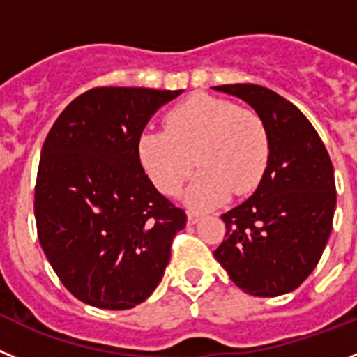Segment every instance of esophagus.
<instances>
[{"label": "esophagus", "mask_w": 357, "mask_h": 357, "mask_svg": "<svg viewBox=\"0 0 357 357\" xmlns=\"http://www.w3.org/2000/svg\"><path fill=\"white\" fill-rule=\"evenodd\" d=\"M186 215H188V224H190V226L192 224H197L202 218V213H199V211H194V210H190Z\"/></svg>", "instance_id": "34e87169"}]
</instances>
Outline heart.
<instances>
[{
	"label": "heart",
	"instance_id": "obj_1",
	"mask_svg": "<svg viewBox=\"0 0 357 357\" xmlns=\"http://www.w3.org/2000/svg\"><path fill=\"white\" fill-rule=\"evenodd\" d=\"M137 155L151 183L165 195H176L199 174L186 192L194 208L222 204L231 192L243 195L258 186L266 160L268 137L259 115L233 101L195 94L165 115V130H146Z\"/></svg>",
	"mask_w": 357,
	"mask_h": 357
}]
</instances>
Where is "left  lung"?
<instances>
[{"instance_id": "left-lung-1", "label": "left lung", "mask_w": 357, "mask_h": 357, "mask_svg": "<svg viewBox=\"0 0 357 357\" xmlns=\"http://www.w3.org/2000/svg\"><path fill=\"white\" fill-rule=\"evenodd\" d=\"M255 108L268 137L258 188L222 215L226 238L213 252L231 281L255 297L294 291L319 263L333 229L335 171L306 115L271 89L213 86Z\"/></svg>"}]
</instances>
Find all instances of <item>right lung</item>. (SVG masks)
Listing matches in <instances>:
<instances>
[{
    "mask_svg": "<svg viewBox=\"0 0 357 357\" xmlns=\"http://www.w3.org/2000/svg\"><path fill=\"white\" fill-rule=\"evenodd\" d=\"M181 91L98 86L54 121L35 185L38 242L63 287L101 310L144 303L186 215L147 178L137 142Z\"/></svg>",
    "mask_w": 357,
    "mask_h": 357,
    "instance_id": "right-lung-1",
    "label": "right lung"
}]
</instances>
